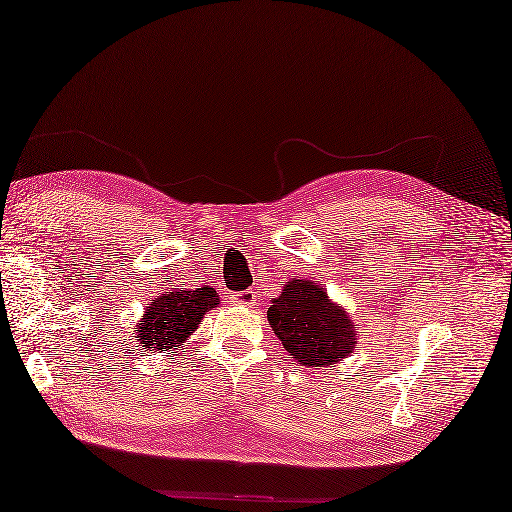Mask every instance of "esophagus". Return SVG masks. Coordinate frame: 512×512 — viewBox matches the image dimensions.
Masks as SVG:
<instances>
[{"label": "esophagus", "instance_id": "1", "mask_svg": "<svg viewBox=\"0 0 512 512\" xmlns=\"http://www.w3.org/2000/svg\"><path fill=\"white\" fill-rule=\"evenodd\" d=\"M235 306H244V308H253L257 303V292L255 290H242V292H235L231 297Z\"/></svg>", "mask_w": 512, "mask_h": 512}]
</instances>
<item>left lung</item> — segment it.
Wrapping results in <instances>:
<instances>
[{
  "instance_id": "1",
  "label": "left lung",
  "mask_w": 512,
  "mask_h": 512,
  "mask_svg": "<svg viewBox=\"0 0 512 512\" xmlns=\"http://www.w3.org/2000/svg\"><path fill=\"white\" fill-rule=\"evenodd\" d=\"M268 323L288 356L301 367H328L354 352L352 314L312 279L286 281L268 308Z\"/></svg>"
}]
</instances>
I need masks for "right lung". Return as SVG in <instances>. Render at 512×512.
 Here are the masks:
<instances>
[{"instance_id":"add662e5","label":"right lung","mask_w":512,"mask_h":512,"mask_svg":"<svg viewBox=\"0 0 512 512\" xmlns=\"http://www.w3.org/2000/svg\"><path fill=\"white\" fill-rule=\"evenodd\" d=\"M217 303L220 295L211 286L173 288L151 299L145 306L143 319L134 328L138 347H143V352L176 354L200 328L204 314L217 308Z\"/></svg>"}]
</instances>
